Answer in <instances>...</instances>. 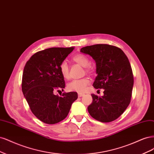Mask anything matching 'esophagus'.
Wrapping results in <instances>:
<instances>
[{"label":"esophagus","instance_id":"obj_1","mask_svg":"<svg viewBox=\"0 0 154 154\" xmlns=\"http://www.w3.org/2000/svg\"><path fill=\"white\" fill-rule=\"evenodd\" d=\"M83 95H84L83 93H78V97H82Z\"/></svg>","mask_w":154,"mask_h":154}]
</instances>
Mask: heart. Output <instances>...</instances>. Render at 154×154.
<instances>
[{
    "label": "heart",
    "mask_w": 154,
    "mask_h": 154,
    "mask_svg": "<svg viewBox=\"0 0 154 154\" xmlns=\"http://www.w3.org/2000/svg\"><path fill=\"white\" fill-rule=\"evenodd\" d=\"M72 61L75 62L82 67H85L86 72H92L93 68L90 66H88L90 63L88 58L84 54H78L72 57ZM60 72L62 76L64 79H68L69 77V67L66 61H63L59 66ZM90 81L89 78L84 77L80 79H75L70 83L68 84L67 88L70 91H75L82 93L85 91L87 86L90 84Z\"/></svg>",
    "instance_id": "b5f03b06"
}]
</instances>
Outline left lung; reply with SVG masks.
I'll use <instances>...</instances> for the list:
<instances>
[{
	"instance_id": "1",
	"label": "left lung",
	"mask_w": 154,
	"mask_h": 154,
	"mask_svg": "<svg viewBox=\"0 0 154 154\" xmlns=\"http://www.w3.org/2000/svg\"><path fill=\"white\" fill-rule=\"evenodd\" d=\"M96 63L97 76L93 86L103 89V95L92 94L88 107L90 115L101 122H111L120 117L129 105L134 85L131 64L122 49L107 44H97L81 49Z\"/></svg>"
}]
</instances>
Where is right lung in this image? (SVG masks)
Instances as JSON below:
<instances>
[{
  "label": "right lung",
  "mask_w": 154,
  "mask_h": 154,
  "mask_svg": "<svg viewBox=\"0 0 154 154\" xmlns=\"http://www.w3.org/2000/svg\"><path fill=\"white\" fill-rule=\"evenodd\" d=\"M73 49H45L34 54L25 65L22 82L23 94L32 112L45 123L55 124L63 120L72 103L77 99V92L64 93L61 97L54 95L56 90H63L65 87L59 66Z\"/></svg>",
  "instance_id": "add662e5"
}]
</instances>
